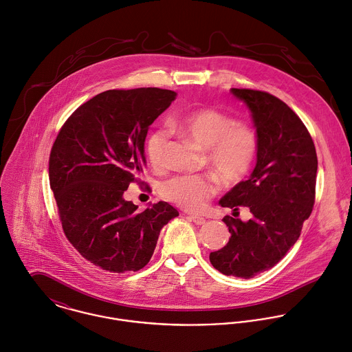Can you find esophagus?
Wrapping results in <instances>:
<instances>
[{"instance_id":"1","label":"esophagus","mask_w":352,"mask_h":352,"mask_svg":"<svg viewBox=\"0 0 352 352\" xmlns=\"http://www.w3.org/2000/svg\"><path fill=\"white\" fill-rule=\"evenodd\" d=\"M190 220H191L194 224H197V226H204V224L206 223V220H205L204 217H199V216H191Z\"/></svg>"}]
</instances>
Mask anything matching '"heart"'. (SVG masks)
I'll use <instances>...</instances> for the list:
<instances>
[{"label": "heart", "mask_w": 352, "mask_h": 352, "mask_svg": "<svg viewBox=\"0 0 352 352\" xmlns=\"http://www.w3.org/2000/svg\"><path fill=\"white\" fill-rule=\"evenodd\" d=\"M170 128L205 150V164L226 183L240 182L251 169L258 150L255 132L214 109H199L173 118ZM169 133L157 128L146 139V155L155 168L166 164ZM161 195L187 209L201 210L217 192L212 175H177L161 184Z\"/></svg>", "instance_id": "1"}]
</instances>
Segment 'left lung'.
I'll return each instance as SVG.
<instances>
[{
	"mask_svg": "<svg viewBox=\"0 0 352 352\" xmlns=\"http://www.w3.org/2000/svg\"><path fill=\"white\" fill-rule=\"evenodd\" d=\"M231 93L251 112L256 164L219 204L234 217L239 206L248 207L253 217L241 222L226 216L230 241L209 258L226 276L251 278L278 263L299 239L314 205L318 161L307 128L287 104L258 90Z\"/></svg>",
	"mask_w": 352,
	"mask_h": 352,
	"instance_id": "obj_1",
	"label": "left lung"
}]
</instances>
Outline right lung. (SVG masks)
<instances>
[{"instance_id":"1","label":"right lung","mask_w":352,"mask_h":352,"mask_svg":"<svg viewBox=\"0 0 352 352\" xmlns=\"http://www.w3.org/2000/svg\"><path fill=\"white\" fill-rule=\"evenodd\" d=\"M176 96L157 87L104 91L69 116L53 143L49 180L64 234L104 270L144 267L162 227L179 216L168 202L138 212L124 199L140 183L148 126Z\"/></svg>"}]
</instances>
